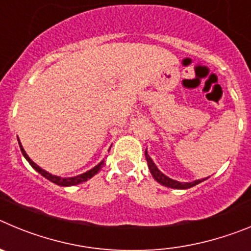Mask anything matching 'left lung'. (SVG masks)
Masks as SVG:
<instances>
[{
	"instance_id": "left-lung-1",
	"label": "left lung",
	"mask_w": 251,
	"mask_h": 251,
	"mask_svg": "<svg viewBox=\"0 0 251 251\" xmlns=\"http://www.w3.org/2000/svg\"><path fill=\"white\" fill-rule=\"evenodd\" d=\"M145 156H146V159H147L148 168H150V172H151V175H152L153 178L156 179L158 183H161L162 186H166V187L177 188V190H187V188L194 187V186L199 185V183H201L202 181H205V179L208 178V177H206V178L196 179V181H192V182H179V181H176V179L170 178V177L166 176L165 174H162L161 171L158 170V167L154 165L153 159L150 157L147 150L145 151Z\"/></svg>"
}]
</instances>
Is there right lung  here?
Masks as SVG:
<instances>
[{"label": "right lung", "instance_id": "obj_1", "mask_svg": "<svg viewBox=\"0 0 251 251\" xmlns=\"http://www.w3.org/2000/svg\"><path fill=\"white\" fill-rule=\"evenodd\" d=\"M17 141H19V146H20V150H21L22 154H24V157L26 158V161L28 162L31 165V167L34 168V170H36L37 172H39L41 176H44L45 178H48L49 181H51L52 183H55V185L57 186H63V187H69V186H75V185H79V183H83L85 182V181H88L89 178H92L93 176H95V175L98 174L99 171H100V168L103 167L104 165V159L101 162H99L98 165L94 166L93 168H90L89 171H86V172H84V174H80L77 175V176H74V177H60V176H56V175H52L50 174V172H48V171H45L44 168H41L40 166H37L36 163H35L32 159L30 158V157L27 156V153L25 152V150H24V147H22L21 142H20L19 137H17Z\"/></svg>", "mask_w": 251, "mask_h": 251}]
</instances>
